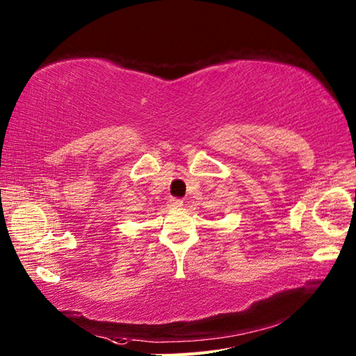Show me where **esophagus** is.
Here are the masks:
<instances>
[{
  "mask_svg": "<svg viewBox=\"0 0 356 356\" xmlns=\"http://www.w3.org/2000/svg\"><path fill=\"white\" fill-rule=\"evenodd\" d=\"M181 204H184V200H181V198H177V197H171L168 200L170 208H180Z\"/></svg>",
  "mask_w": 356,
  "mask_h": 356,
  "instance_id": "34e87169",
  "label": "esophagus"
}]
</instances>
